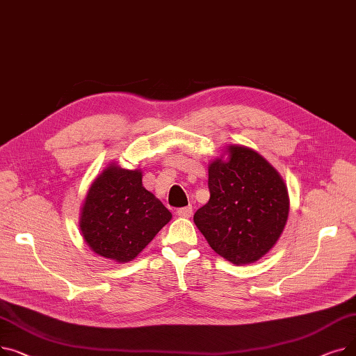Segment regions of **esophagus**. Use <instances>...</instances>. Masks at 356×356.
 <instances>
[{
	"label": "esophagus",
	"instance_id": "34e87169",
	"mask_svg": "<svg viewBox=\"0 0 356 356\" xmlns=\"http://www.w3.org/2000/svg\"><path fill=\"white\" fill-rule=\"evenodd\" d=\"M176 213H177L179 216H181V218H191L192 213H193V209H192V207L189 204V207L179 208V209L176 211Z\"/></svg>",
	"mask_w": 356,
	"mask_h": 356
}]
</instances>
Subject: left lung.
I'll list each match as a JSON object with an SVG mask.
<instances>
[{
	"label": "left lung",
	"instance_id": "1",
	"mask_svg": "<svg viewBox=\"0 0 356 356\" xmlns=\"http://www.w3.org/2000/svg\"><path fill=\"white\" fill-rule=\"evenodd\" d=\"M229 160L209 165V202L193 220L211 248L231 263L266 255L289 216L287 188L275 168L247 147L231 145Z\"/></svg>",
	"mask_w": 356,
	"mask_h": 356
}]
</instances>
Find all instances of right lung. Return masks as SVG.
<instances>
[{
    "label": "right lung",
    "mask_w": 356,
    "mask_h": 356,
    "mask_svg": "<svg viewBox=\"0 0 356 356\" xmlns=\"http://www.w3.org/2000/svg\"><path fill=\"white\" fill-rule=\"evenodd\" d=\"M140 170L114 164L88 192L81 231L90 250L118 263L136 258L172 219L164 204L144 189Z\"/></svg>",
    "instance_id": "add662e5"
}]
</instances>
